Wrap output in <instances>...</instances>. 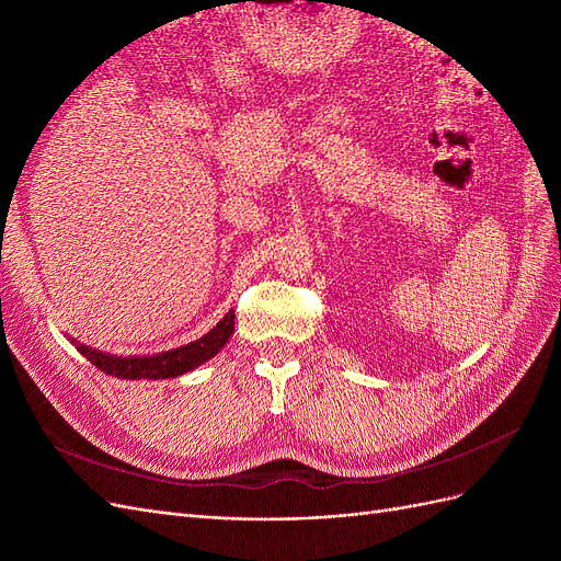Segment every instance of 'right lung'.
I'll return each mask as SVG.
<instances>
[{
    "label": "right lung",
    "instance_id": "1",
    "mask_svg": "<svg viewBox=\"0 0 561 561\" xmlns=\"http://www.w3.org/2000/svg\"><path fill=\"white\" fill-rule=\"evenodd\" d=\"M234 334V314H225V318L215 324L206 336H201L198 341L186 343V346L172 348L165 353H156V355H130V357H121V355H108L94 348H80L82 355L88 357L92 365H96L104 375L118 377V379H175L186 375V371L196 369L198 365L208 363L210 357L218 355L229 336Z\"/></svg>",
    "mask_w": 561,
    "mask_h": 561
}]
</instances>
